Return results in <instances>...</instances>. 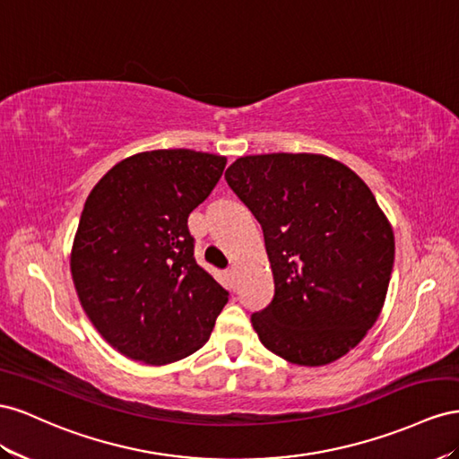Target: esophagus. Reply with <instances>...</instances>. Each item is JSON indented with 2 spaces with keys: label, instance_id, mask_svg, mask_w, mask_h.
Segmentation results:
<instances>
[{
  "label": "esophagus",
  "instance_id": "34e87169",
  "mask_svg": "<svg viewBox=\"0 0 459 459\" xmlns=\"http://www.w3.org/2000/svg\"><path fill=\"white\" fill-rule=\"evenodd\" d=\"M227 277H229L232 282H237V277H238V269H237V267H230V269L227 271Z\"/></svg>",
  "mask_w": 459,
  "mask_h": 459
}]
</instances>
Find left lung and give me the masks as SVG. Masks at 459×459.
I'll return each instance as SVG.
<instances>
[{"label":"left lung","instance_id":"1","mask_svg":"<svg viewBox=\"0 0 459 459\" xmlns=\"http://www.w3.org/2000/svg\"><path fill=\"white\" fill-rule=\"evenodd\" d=\"M225 178L264 229L274 294L252 316L261 344L306 368L346 356L381 316L394 264L369 186L321 153L244 155Z\"/></svg>","mask_w":459,"mask_h":459}]
</instances>
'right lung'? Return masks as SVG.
<instances>
[{
    "instance_id": "obj_1",
    "label": "right lung",
    "mask_w": 459,
    "mask_h": 459,
    "mask_svg": "<svg viewBox=\"0 0 459 459\" xmlns=\"http://www.w3.org/2000/svg\"><path fill=\"white\" fill-rule=\"evenodd\" d=\"M225 165L205 152H140L88 194L71 274L88 319L123 356L167 365L209 340L229 292L195 264L188 215Z\"/></svg>"
}]
</instances>
